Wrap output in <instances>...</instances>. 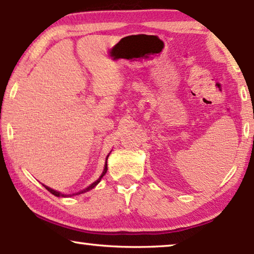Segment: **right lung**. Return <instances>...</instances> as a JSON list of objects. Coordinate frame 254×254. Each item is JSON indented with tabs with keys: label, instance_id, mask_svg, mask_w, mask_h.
I'll use <instances>...</instances> for the list:
<instances>
[{
	"label": "right lung",
	"instance_id": "right-lung-1",
	"mask_svg": "<svg viewBox=\"0 0 254 254\" xmlns=\"http://www.w3.org/2000/svg\"><path fill=\"white\" fill-rule=\"evenodd\" d=\"M108 157H109V155H108ZM108 157H107V160H108ZM107 160H106V166H104V170H103V173L101 174V177L97 179V180L95 181V182H93L92 185L89 186V187L88 188H86V189H83V190H81V191H79V192H75V194H70L69 196H72V195H79V194H82V192H86V191H88V190H90V189H93L94 187H95V186L99 184V182L101 181V179H102L104 175H106V173H107V171H108V165H107ZM45 188L47 189V190H49L51 194H53L54 196H58V197H60V196H68V195H65V194H62V192H59V191H57V190H53V189H51V188H49V187H46L45 186Z\"/></svg>",
	"mask_w": 254,
	"mask_h": 254
}]
</instances>
